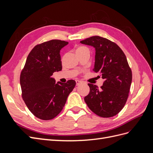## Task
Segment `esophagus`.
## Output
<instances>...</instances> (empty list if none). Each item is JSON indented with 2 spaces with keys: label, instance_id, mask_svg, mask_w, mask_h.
Instances as JSON below:
<instances>
[{
  "label": "esophagus",
  "instance_id": "1",
  "mask_svg": "<svg viewBox=\"0 0 153 153\" xmlns=\"http://www.w3.org/2000/svg\"><path fill=\"white\" fill-rule=\"evenodd\" d=\"M76 85H79L80 84H82V82L78 80H76Z\"/></svg>",
  "mask_w": 153,
  "mask_h": 153
}]
</instances>
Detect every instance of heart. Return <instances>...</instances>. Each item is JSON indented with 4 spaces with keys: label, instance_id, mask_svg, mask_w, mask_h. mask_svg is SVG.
Segmentation results:
<instances>
[{
    "label": "heart",
    "instance_id": "1",
    "mask_svg": "<svg viewBox=\"0 0 153 153\" xmlns=\"http://www.w3.org/2000/svg\"><path fill=\"white\" fill-rule=\"evenodd\" d=\"M85 50H88L87 48H86L85 47H83V46H80V47H78L76 49V53H81L82 52H84V51Z\"/></svg>",
    "mask_w": 153,
    "mask_h": 153
}]
</instances>
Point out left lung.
I'll use <instances>...</instances> for the list:
<instances>
[{"instance_id":"left-lung-1","label":"left lung","mask_w":153,"mask_h":153,"mask_svg":"<svg viewBox=\"0 0 153 153\" xmlns=\"http://www.w3.org/2000/svg\"><path fill=\"white\" fill-rule=\"evenodd\" d=\"M80 43L95 48L93 71L105 80L100 89L88 84L89 94L85 102L91 111L101 117L117 115L124 106L132 81V72L126 55L119 46L102 37H90Z\"/></svg>"}]
</instances>
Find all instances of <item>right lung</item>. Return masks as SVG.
Returning <instances> with one entry per match:
<instances>
[{"instance_id":"right-lung-1","label":"right lung","mask_w":153,"mask_h":153,"mask_svg":"<svg viewBox=\"0 0 153 153\" xmlns=\"http://www.w3.org/2000/svg\"><path fill=\"white\" fill-rule=\"evenodd\" d=\"M68 44L67 41L52 39L37 45L29 53L20 74L23 100L32 114L45 121L61 112L76 85L73 80L55 84L52 77L54 72L62 70L60 50Z\"/></svg>"}]
</instances>
